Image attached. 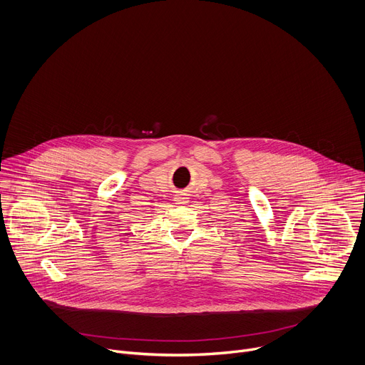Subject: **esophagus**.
Returning <instances> with one entry per match:
<instances>
[{
	"label": "esophagus",
	"mask_w": 365,
	"mask_h": 365,
	"mask_svg": "<svg viewBox=\"0 0 365 365\" xmlns=\"http://www.w3.org/2000/svg\"><path fill=\"white\" fill-rule=\"evenodd\" d=\"M175 200H176L178 203H186V202H187V196H186V193L179 192V193L175 196Z\"/></svg>",
	"instance_id": "1"
}]
</instances>
